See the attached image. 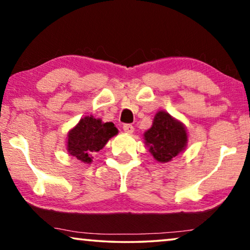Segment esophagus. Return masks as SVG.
I'll list each match as a JSON object with an SVG mask.
<instances>
[{"instance_id": "obj_1", "label": "esophagus", "mask_w": 250, "mask_h": 250, "mask_svg": "<svg viewBox=\"0 0 250 250\" xmlns=\"http://www.w3.org/2000/svg\"><path fill=\"white\" fill-rule=\"evenodd\" d=\"M123 129H124V132L127 133V134H132V133L134 132V127H133V125L131 124H125L123 126Z\"/></svg>"}]
</instances>
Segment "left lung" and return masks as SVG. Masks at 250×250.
Here are the masks:
<instances>
[{"label":"left lung","mask_w":250,"mask_h":250,"mask_svg":"<svg viewBox=\"0 0 250 250\" xmlns=\"http://www.w3.org/2000/svg\"><path fill=\"white\" fill-rule=\"evenodd\" d=\"M143 136L149 151L159 163L170 162L186 149L188 143L184 125L163 110L157 112L152 126Z\"/></svg>","instance_id":"1"}]
</instances>
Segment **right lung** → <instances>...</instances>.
I'll return each instance as SVG.
<instances>
[{
  "instance_id": "1",
  "label": "right lung",
  "mask_w": 250,
  "mask_h": 250,
  "mask_svg": "<svg viewBox=\"0 0 250 250\" xmlns=\"http://www.w3.org/2000/svg\"><path fill=\"white\" fill-rule=\"evenodd\" d=\"M118 129L112 123H102L93 116L82 118L68 133L67 151L85 164L92 162V155L100 151Z\"/></svg>"
}]
</instances>
